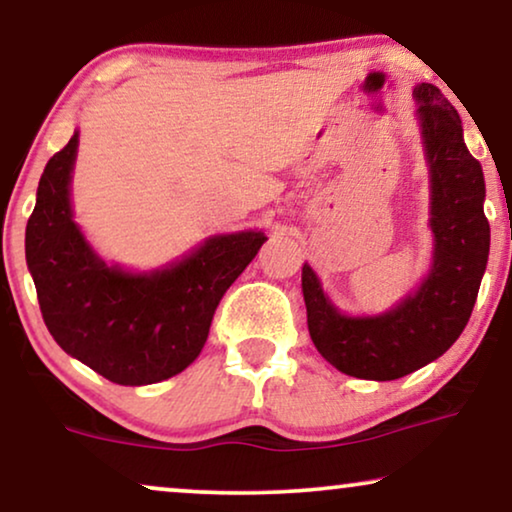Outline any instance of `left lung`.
<instances>
[{"label":"left lung","mask_w":512,"mask_h":512,"mask_svg":"<svg viewBox=\"0 0 512 512\" xmlns=\"http://www.w3.org/2000/svg\"><path fill=\"white\" fill-rule=\"evenodd\" d=\"M412 95L419 104L431 172L429 275L394 310L380 317H347L326 298L310 265H303L307 328L314 347L331 366L361 380H398L445 354L471 319L487 268L485 177L466 149L461 118L433 83H419Z\"/></svg>","instance_id":"8db88e82"}]
</instances>
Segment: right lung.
Instances as JSON below:
<instances>
[{
    "label": "right lung",
    "mask_w": 512,
    "mask_h": 512,
    "mask_svg": "<svg viewBox=\"0 0 512 512\" xmlns=\"http://www.w3.org/2000/svg\"><path fill=\"white\" fill-rule=\"evenodd\" d=\"M79 132L46 163L27 221L25 258L41 317L69 356L123 387L181 373L198 359L223 293L268 240L261 230L216 235L170 268H109L72 219Z\"/></svg>",
    "instance_id": "right-lung-1"
}]
</instances>
